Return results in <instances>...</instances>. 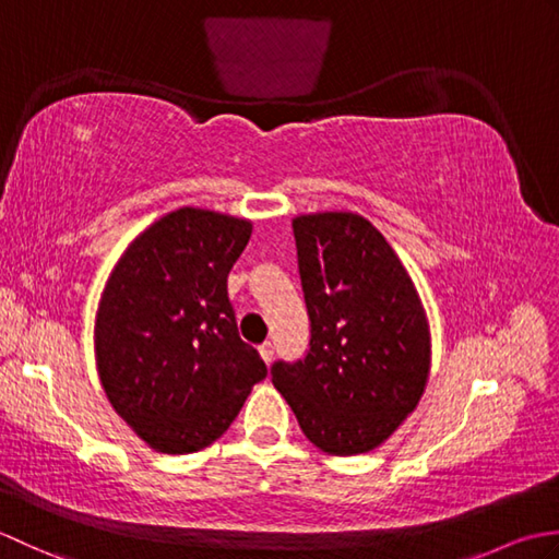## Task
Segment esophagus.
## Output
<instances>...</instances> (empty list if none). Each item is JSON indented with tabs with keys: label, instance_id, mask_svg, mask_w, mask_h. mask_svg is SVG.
I'll list each match as a JSON object with an SVG mask.
<instances>
[{
	"label": "esophagus",
	"instance_id": "1",
	"mask_svg": "<svg viewBox=\"0 0 559 559\" xmlns=\"http://www.w3.org/2000/svg\"><path fill=\"white\" fill-rule=\"evenodd\" d=\"M259 355H261V358H264L266 365H271V360H273V346H271L269 341L261 343V346H259Z\"/></svg>",
	"mask_w": 559,
	"mask_h": 559
}]
</instances>
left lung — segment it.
I'll return each instance as SVG.
<instances>
[{
	"label": "left lung",
	"mask_w": 559,
	"mask_h": 559,
	"mask_svg": "<svg viewBox=\"0 0 559 559\" xmlns=\"http://www.w3.org/2000/svg\"><path fill=\"white\" fill-rule=\"evenodd\" d=\"M310 350L271 382L326 454H367L399 430L430 377V324L406 266L350 211L293 218Z\"/></svg>",
	"instance_id": "left-lung-1"
}]
</instances>
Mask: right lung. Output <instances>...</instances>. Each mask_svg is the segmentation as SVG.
<instances>
[{
  "instance_id": "1",
  "label": "right lung",
  "mask_w": 559,
  "mask_h": 559,
  "mask_svg": "<svg viewBox=\"0 0 559 559\" xmlns=\"http://www.w3.org/2000/svg\"><path fill=\"white\" fill-rule=\"evenodd\" d=\"M252 221L185 206L139 233L100 293L93 346L115 413L163 454L216 442L266 377L237 334L228 273Z\"/></svg>"
}]
</instances>
